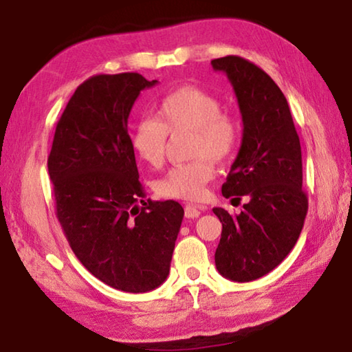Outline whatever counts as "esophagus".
<instances>
[{
  "label": "esophagus",
  "mask_w": 352,
  "mask_h": 352,
  "mask_svg": "<svg viewBox=\"0 0 352 352\" xmlns=\"http://www.w3.org/2000/svg\"><path fill=\"white\" fill-rule=\"evenodd\" d=\"M204 209V206H195V204H186L184 206V217L186 219H197L200 215V210Z\"/></svg>",
  "instance_id": "obj_1"
}]
</instances>
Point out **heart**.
Listing matches in <instances>:
<instances>
[{
  "instance_id": "heart-1",
  "label": "heart",
  "mask_w": 352,
  "mask_h": 352,
  "mask_svg": "<svg viewBox=\"0 0 352 352\" xmlns=\"http://www.w3.org/2000/svg\"><path fill=\"white\" fill-rule=\"evenodd\" d=\"M189 131L188 154L192 160L170 168L154 183L155 192L175 200H198L212 180V162H228L240 140L239 120L221 109L214 94L197 86H183L162 100L157 118L144 117L132 131V149L142 162L160 166L169 133Z\"/></svg>"
}]
</instances>
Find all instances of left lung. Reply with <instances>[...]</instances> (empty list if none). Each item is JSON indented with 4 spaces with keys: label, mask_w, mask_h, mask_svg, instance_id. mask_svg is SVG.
<instances>
[{
    "label": "left lung",
    "mask_w": 352,
    "mask_h": 352,
    "mask_svg": "<svg viewBox=\"0 0 352 352\" xmlns=\"http://www.w3.org/2000/svg\"><path fill=\"white\" fill-rule=\"evenodd\" d=\"M228 75L243 118L239 155L221 194L240 201L239 215L221 208L215 266L232 282H252L277 267L302 232L308 195L302 189V148L283 92L263 69L237 55L210 61Z\"/></svg>",
    "instance_id": "8db88e82"
}]
</instances>
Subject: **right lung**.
I'll return each mask as SVG.
<instances>
[{"label": "right lung", "instance_id": "obj_1", "mask_svg": "<svg viewBox=\"0 0 352 352\" xmlns=\"http://www.w3.org/2000/svg\"><path fill=\"white\" fill-rule=\"evenodd\" d=\"M137 72L94 75L76 87L47 158L56 217L82 266L124 292L168 277L184 210L144 201L127 118L140 92L157 85Z\"/></svg>", "mask_w": 352, "mask_h": 352}]
</instances>
